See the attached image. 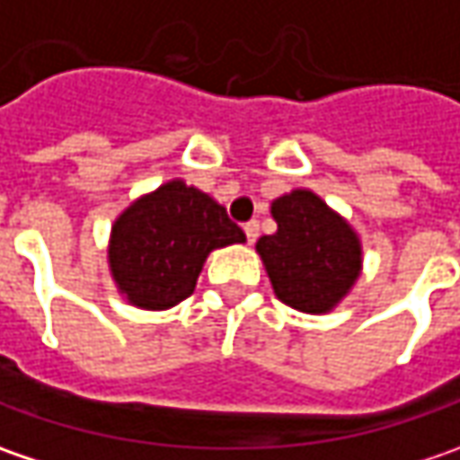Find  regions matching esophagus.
<instances>
[{"instance_id": "1", "label": "esophagus", "mask_w": 460, "mask_h": 460, "mask_svg": "<svg viewBox=\"0 0 460 460\" xmlns=\"http://www.w3.org/2000/svg\"><path fill=\"white\" fill-rule=\"evenodd\" d=\"M244 234H247V242L254 244L257 236H260V224H257V221H247V224H244Z\"/></svg>"}]
</instances>
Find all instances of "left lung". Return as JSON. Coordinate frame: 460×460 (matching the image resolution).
I'll list each match as a JSON object with an SVG mask.
<instances>
[{
  "label": "left lung",
  "instance_id": "obj_1",
  "mask_svg": "<svg viewBox=\"0 0 460 460\" xmlns=\"http://www.w3.org/2000/svg\"><path fill=\"white\" fill-rule=\"evenodd\" d=\"M278 231L257 242L275 296L293 309L330 311L360 272V242L314 192L293 190L272 203Z\"/></svg>",
  "mask_w": 460,
  "mask_h": 460
}]
</instances>
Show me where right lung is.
Listing matches in <instances>:
<instances>
[{"instance_id":"1","label":"right lung","mask_w":460,"mask_h":460,"mask_svg":"<svg viewBox=\"0 0 460 460\" xmlns=\"http://www.w3.org/2000/svg\"><path fill=\"white\" fill-rule=\"evenodd\" d=\"M244 242L226 208L174 180L136 200L112 226L115 283L141 309H170L195 290L210 250Z\"/></svg>"}]
</instances>
